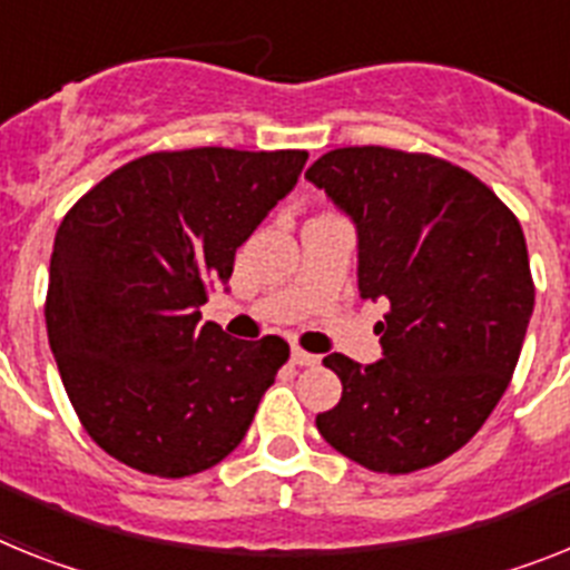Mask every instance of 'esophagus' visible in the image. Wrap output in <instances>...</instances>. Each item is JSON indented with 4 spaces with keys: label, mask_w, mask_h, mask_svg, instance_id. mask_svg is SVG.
Returning <instances> with one entry per match:
<instances>
[{
    "label": "esophagus",
    "mask_w": 570,
    "mask_h": 570,
    "mask_svg": "<svg viewBox=\"0 0 570 570\" xmlns=\"http://www.w3.org/2000/svg\"><path fill=\"white\" fill-rule=\"evenodd\" d=\"M322 362V358L315 356V353H307V351H301V347H293V365L298 367H315Z\"/></svg>",
    "instance_id": "34e87169"
}]
</instances>
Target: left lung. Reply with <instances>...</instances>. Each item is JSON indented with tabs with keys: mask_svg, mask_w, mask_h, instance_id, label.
<instances>
[{
	"mask_svg": "<svg viewBox=\"0 0 570 570\" xmlns=\"http://www.w3.org/2000/svg\"><path fill=\"white\" fill-rule=\"evenodd\" d=\"M307 179L356 223L362 298L391 304L376 324L380 362L324 356L342 400L315 425L371 472L446 461L499 405L533 315L519 219L478 176L429 153L338 147Z\"/></svg>",
	"mask_w": 570,
	"mask_h": 570,
	"instance_id": "8db88e82",
	"label": "left lung"
}]
</instances>
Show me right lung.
<instances>
[{
    "mask_svg": "<svg viewBox=\"0 0 570 570\" xmlns=\"http://www.w3.org/2000/svg\"><path fill=\"white\" fill-rule=\"evenodd\" d=\"M304 161L307 150L147 153L69 208L46 330L86 434L115 461L185 478L240 446L289 344L232 338L199 324V307Z\"/></svg>",
    "mask_w": 570,
    "mask_h": 570,
    "instance_id": "obj_1",
    "label": "right lung"
}]
</instances>
